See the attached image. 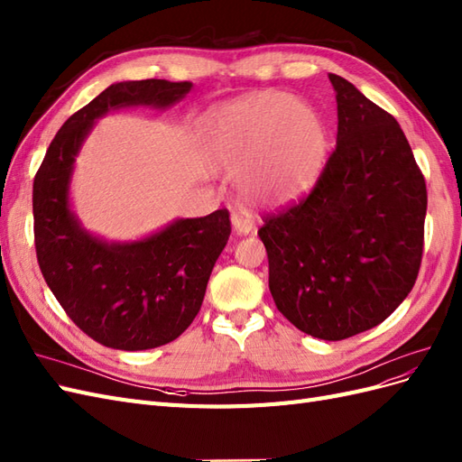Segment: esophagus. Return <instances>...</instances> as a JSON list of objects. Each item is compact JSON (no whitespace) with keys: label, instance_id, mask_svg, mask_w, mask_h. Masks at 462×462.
<instances>
[{"label":"esophagus","instance_id":"obj_1","mask_svg":"<svg viewBox=\"0 0 462 462\" xmlns=\"http://www.w3.org/2000/svg\"><path fill=\"white\" fill-rule=\"evenodd\" d=\"M230 220H232V228H234V232L238 234V236H247L249 232H252L254 228H255V224H254V218H252V215L249 213H244V210H234L232 213V217H230Z\"/></svg>","mask_w":462,"mask_h":462}]
</instances>
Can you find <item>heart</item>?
Here are the masks:
<instances>
[{
    "mask_svg": "<svg viewBox=\"0 0 462 462\" xmlns=\"http://www.w3.org/2000/svg\"><path fill=\"white\" fill-rule=\"evenodd\" d=\"M210 162L238 168L252 203H281L306 193L327 156V134L311 108L279 92H257L210 114L205 125Z\"/></svg>",
    "mask_w": 462,
    "mask_h": 462,
    "instance_id": "b5f03b06",
    "label": "heart"
}]
</instances>
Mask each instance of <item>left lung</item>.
Here are the masks:
<instances>
[{
  "label": "left lung",
  "mask_w": 462,
  "mask_h": 462,
  "mask_svg": "<svg viewBox=\"0 0 462 462\" xmlns=\"http://www.w3.org/2000/svg\"><path fill=\"white\" fill-rule=\"evenodd\" d=\"M337 90V144L308 195L259 228L269 290L306 335L367 331L411 292L424 252L426 180L399 122L346 79Z\"/></svg>",
  "instance_id": "obj_1"
}]
</instances>
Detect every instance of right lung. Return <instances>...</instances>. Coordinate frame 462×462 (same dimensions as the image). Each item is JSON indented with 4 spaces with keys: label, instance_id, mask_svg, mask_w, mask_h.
<instances>
[{
    "label": "right lung",
    "instance_id": "1",
    "mask_svg": "<svg viewBox=\"0 0 462 462\" xmlns=\"http://www.w3.org/2000/svg\"><path fill=\"white\" fill-rule=\"evenodd\" d=\"M191 87L164 79L110 85L61 125L34 176V245L44 281L69 319L108 348H156L186 331L230 238V213L218 208L176 220L134 244L100 242L69 210L75 156L97 117L108 110L134 104L166 108Z\"/></svg>",
    "mask_w": 462,
    "mask_h": 462
}]
</instances>
